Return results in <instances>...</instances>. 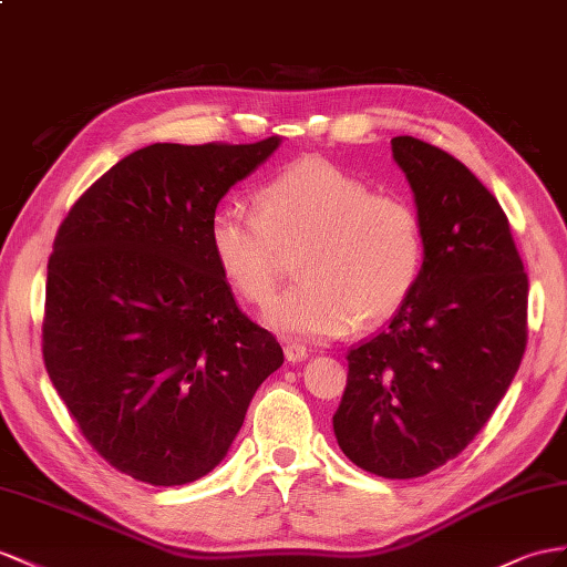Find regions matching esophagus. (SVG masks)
Returning a JSON list of instances; mask_svg holds the SVG:
<instances>
[{
  "mask_svg": "<svg viewBox=\"0 0 567 567\" xmlns=\"http://www.w3.org/2000/svg\"><path fill=\"white\" fill-rule=\"evenodd\" d=\"M285 357H287V361H292V364H297V361H303V359L309 357V350L301 342H297V340H287L285 342Z\"/></svg>",
  "mask_w": 567,
  "mask_h": 567,
  "instance_id": "obj_1",
  "label": "esophagus"
}]
</instances>
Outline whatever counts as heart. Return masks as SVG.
<instances>
[{
  "instance_id": "b5f03b06",
  "label": "heart",
  "mask_w": 567,
  "mask_h": 567,
  "mask_svg": "<svg viewBox=\"0 0 567 567\" xmlns=\"http://www.w3.org/2000/svg\"><path fill=\"white\" fill-rule=\"evenodd\" d=\"M208 241L231 289L266 307L280 282L282 251L303 244L292 289L266 321L282 336L323 340L347 326L381 323L408 299L424 264V229L408 198L309 155L258 188L256 208L220 203Z\"/></svg>"
}]
</instances>
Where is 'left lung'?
<instances>
[{"label":"left lung","instance_id":"8db88e82","mask_svg":"<svg viewBox=\"0 0 567 567\" xmlns=\"http://www.w3.org/2000/svg\"><path fill=\"white\" fill-rule=\"evenodd\" d=\"M424 229V264L390 326L347 354L332 416L357 467L414 478L457 457L513 383L527 347V272L488 188L450 153L393 138Z\"/></svg>","mask_w":567,"mask_h":567}]
</instances>
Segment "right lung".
Returning a JSON list of instances; mask_svg holds the SVG:
<instances>
[{"label":"right lung","mask_w":567,"mask_h":567,"mask_svg":"<svg viewBox=\"0 0 567 567\" xmlns=\"http://www.w3.org/2000/svg\"><path fill=\"white\" fill-rule=\"evenodd\" d=\"M278 145H145L56 229L42 359L83 439L138 482L208 474L282 367L280 342L241 313L208 241L217 203Z\"/></svg>","instance_id":"right-lung-1"}]
</instances>
